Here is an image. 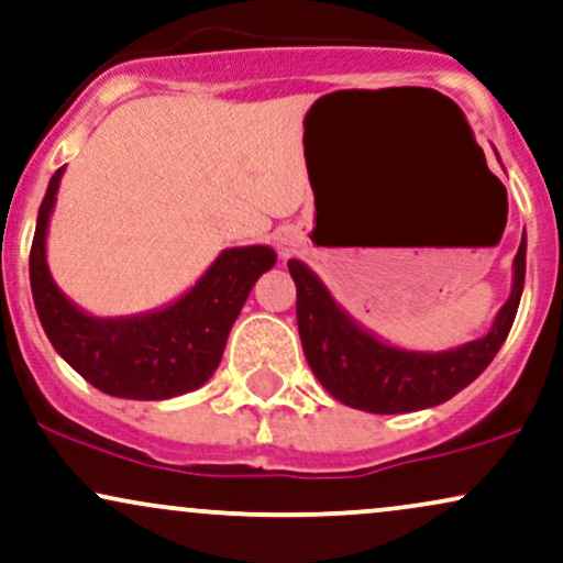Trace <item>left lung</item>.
<instances>
[{
	"instance_id": "8db88e82",
	"label": "left lung",
	"mask_w": 563,
	"mask_h": 563,
	"mask_svg": "<svg viewBox=\"0 0 563 563\" xmlns=\"http://www.w3.org/2000/svg\"><path fill=\"white\" fill-rule=\"evenodd\" d=\"M498 155V152H495ZM500 161V157H498ZM297 287V329L310 372L332 398L366 413H408L440 406L472 385L504 347L517 319L527 274V234L514 257L511 295L479 340L448 350H408L355 321L316 271L287 263Z\"/></svg>"
}]
</instances>
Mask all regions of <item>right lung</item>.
I'll use <instances>...</instances> for the list:
<instances>
[{"label":"right lung","instance_id":"add662e5","mask_svg":"<svg viewBox=\"0 0 563 563\" xmlns=\"http://www.w3.org/2000/svg\"><path fill=\"white\" fill-rule=\"evenodd\" d=\"M65 165L49 178L31 244V295L57 355L112 398L168 400L202 387L223 358L250 289L274 268L268 244L227 247L187 292L134 316L86 313L57 287L46 263V231Z\"/></svg>","mask_w":563,"mask_h":563}]
</instances>
